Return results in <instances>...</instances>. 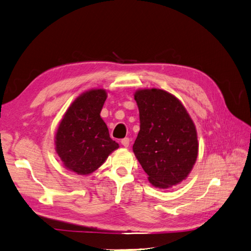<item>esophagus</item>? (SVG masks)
Returning <instances> with one entry per match:
<instances>
[{
  "instance_id": "obj_1",
  "label": "esophagus",
  "mask_w": 251,
  "mask_h": 251,
  "mask_svg": "<svg viewBox=\"0 0 251 251\" xmlns=\"http://www.w3.org/2000/svg\"><path fill=\"white\" fill-rule=\"evenodd\" d=\"M121 143H122V145H123L124 148H128V147H129L130 140H129V138H124V139H122Z\"/></svg>"
}]
</instances>
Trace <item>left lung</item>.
<instances>
[{
    "label": "left lung",
    "instance_id": "1",
    "mask_svg": "<svg viewBox=\"0 0 251 251\" xmlns=\"http://www.w3.org/2000/svg\"><path fill=\"white\" fill-rule=\"evenodd\" d=\"M135 100L140 131L133 153L155 187L177 185L197 160L199 145L194 122L182 102L164 90H139Z\"/></svg>",
    "mask_w": 251,
    "mask_h": 251
}]
</instances>
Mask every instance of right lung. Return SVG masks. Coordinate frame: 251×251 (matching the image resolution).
<instances>
[{"mask_svg": "<svg viewBox=\"0 0 251 251\" xmlns=\"http://www.w3.org/2000/svg\"><path fill=\"white\" fill-rule=\"evenodd\" d=\"M107 99L102 89L81 94L64 114L55 135V151L64 167L86 176L100 167L119 144L110 138L100 111Z\"/></svg>", "mask_w": 251, "mask_h": 251, "instance_id": "1", "label": "right lung"}]
</instances>
